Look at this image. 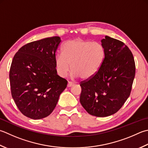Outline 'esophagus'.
Masks as SVG:
<instances>
[{"instance_id":"34e87169","label":"esophagus","mask_w":148,"mask_h":148,"mask_svg":"<svg viewBox=\"0 0 148 148\" xmlns=\"http://www.w3.org/2000/svg\"><path fill=\"white\" fill-rule=\"evenodd\" d=\"M74 83L71 82H69L68 84H67V87H71V86H74Z\"/></svg>"}]
</instances>
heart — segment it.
I'll return each instance as SVG.
<instances>
[{"label": "heart", "mask_w": 148, "mask_h": 148, "mask_svg": "<svg viewBox=\"0 0 148 148\" xmlns=\"http://www.w3.org/2000/svg\"><path fill=\"white\" fill-rule=\"evenodd\" d=\"M105 57V51L101 43L76 38L63 44L62 54L55 57V65L61 76L68 74L71 65L74 76L88 79L99 71Z\"/></svg>", "instance_id": "obj_1"}]
</instances>
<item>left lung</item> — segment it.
<instances>
[{"label":"left lung","mask_w":148,"mask_h":148,"mask_svg":"<svg viewBox=\"0 0 148 148\" xmlns=\"http://www.w3.org/2000/svg\"><path fill=\"white\" fill-rule=\"evenodd\" d=\"M105 51L99 71L80 83V103L89 114L107 117L119 110L131 93L135 75L134 58L130 49L117 39L105 36Z\"/></svg>","instance_id":"left-lung-1"}]
</instances>
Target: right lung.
Returning <instances> with one entry per match:
<instances>
[{
    "mask_svg": "<svg viewBox=\"0 0 148 148\" xmlns=\"http://www.w3.org/2000/svg\"><path fill=\"white\" fill-rule=\"evenodd\" d=\"M59 36L46 38L22 46L10 71L11 95L23 115L40 119L50 115L67 81L57 74L56 52Z\"/></svg>",
    "mask_w": 148,
    "mask_h": 148,
    "instance_id": "obj_1",
    "label": "right lung"
}]
</instances>
